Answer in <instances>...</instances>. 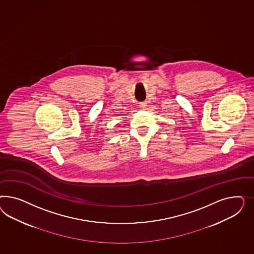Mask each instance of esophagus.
<instances>
[{
    "label": "esophagus",
    "instance_id": "1",
    "mask_svg": "<svg viewBox=\"0 0 254 254\" xmlns=\"http://www.w3.org/2000/svg\"><path fill=\"white\" fill-rule=\"evenodd\" d=\"M147 106H148V105H147L146 102H140V103H139V108H140L141 110H144L145 108H147Z\"/></svg>",
    "mask_w": 254,
    "mask_h": 254
}]
</instances>
